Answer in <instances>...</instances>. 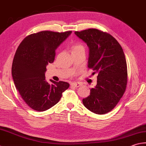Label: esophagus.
Returning a JSON list of instances; mask_svg holds the SVG:
<instances>
[{
  "label": "esophagus",
  "mask_w": 146,
  "mask_h": 146,
  "mask_svg": "<svg viewBox=\"0 0 146 146\" xmlns=\"http://www.w3.org/2000/svg\"><path fill=\"white\" fill-rule=\"evenodd\" d=\"M70 85L72 86H74V87H75V88H78V87L81 86V84L80 83H78V82H72V83L70 84Z\"/></svg>",
  "instance_id": "esophagus-1"
}]
</instances>
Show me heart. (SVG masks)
<instances>
[{"instance_id":"obj_1","label":"heart","mask_w":146,"mask_h":146,"mask_svg":"<svg viewBox=\"0 0 146 146\" xmlns=\"http://www.w3.org/2000/svg\"><path fill=\"white\" fill-rule=\"evenodd\" d=\"M84 49V46H82L81 44H75L72 46V52L74 51H77L78 49Z\"/></svg>"}]
</instances>
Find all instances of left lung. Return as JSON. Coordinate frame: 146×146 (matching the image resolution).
Returning a JSON list of instances; mask_svg holds the SVG:
<instances>
[{"instance_id": "left-lung-1", "label": "left lung", "mask_w": 146, "mask_h": 146, "mask_svg": "<svg viewBox=\"0 0 146 146\" xmlns=\"http://www.w3.org/2000/svg\"><path fill=\"white\" fill-rule=\"evenodd\" d=\"M75 34L89 48L88 67L98 73L97 85L82 103L93 113L106 114L114 108L125 92L128 72L124 52L114 37L98 29Z\"/></svg>"}]
</instances>
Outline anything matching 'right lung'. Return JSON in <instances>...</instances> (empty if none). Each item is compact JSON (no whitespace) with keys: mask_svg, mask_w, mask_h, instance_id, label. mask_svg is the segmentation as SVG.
<instances>
[{"mask_svg":"<svg viewBox=\"0 0 146 146\" xmlns=\"http://www.w3.org/2000/svg\"><path fill=\"white\" fill-rule=\"evenodd\" d=\"M72 31H41L30 34L21 41L12 65V76L16 89L30 108L44 111L58 102L68 88L67 82L46 81V66L52 64L55 50Z\"/></svg>","mask_w":146,"mask_h":146,"instance_id":"1","label":"right lung"}]
</instances>
